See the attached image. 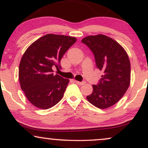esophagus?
I'll list each match as a JSON object with an SVG mask.
<instances>
[{
  "label": "esophagus",
  "instance_id": "esophagus-1",
  "mask_svg": "<svg viewBox=\"0 0 148 148\" xmlns=\"http://www.w3.org/2000/svg\"><path fill=\"white\" fill-rule=\"evenodd\" d=\"M75 83H76L77 84L79 85V86H82V85L85 84V83H86V82H78V81H75Z\"/></svg>",
  "mask_w": 148,
  "mask_h": 148
}]
</instances>
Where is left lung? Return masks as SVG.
I'll use <instances>...</instances> for the list:
<instances>
[{"label": "left lung", "instance_id": "obj_1", "mask_svg": "<svg viewBox=\"0 0 148 148\" xmlns=\"http://www.w3.org/2000/svg\"><path fill=\"white\" fill-rule=\"evenodd\" d=\"M82 42L92 50L97 67L104 71L87 99L97 108H109L124 96L130 84L129 56L118 42L102 34L87 36Z\"/></svg>", "mask_w": 148, "mask_h": 148}]
</instances>
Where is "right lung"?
I'll return each instance as SVG.
<instances>
[{
	"mask_svg": "<svg viewBox=\"0 0 148 148\" xmlns=\"http://www.w3.org/2000/svg\"><path fill=\"white\" fill-rule=\"evenodd\" d=\"M76 40L70 36L47 34L26 50L19 64V79L21 90L34 106L48 109L63 97L69 80L54 75L52 68L60 69V60Z\"/></svg>",
	"mask_w": 148,
	"mask_h": 148,
	"instance_id": "right-lung-1",
	"label": "right lung"
}]
</instances>
